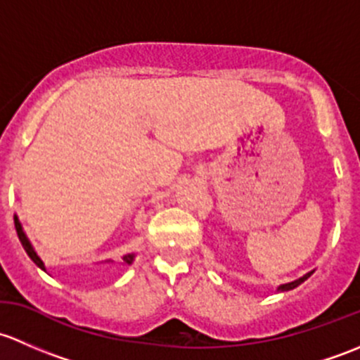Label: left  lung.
I'll use <instances>...</instances> for the list:
<instances>
[{"instance_id":"obj_1","label":"left lung","mask_w":360,"mask_h":360,"mask_svg":"<svg viewBox=\"0 0 360 360\" xmlns=\"http://www.w3.org/2000/svg\"><path fill=\"white\" fill-rule=\"evenodd\" d=\"M312 274H314V270H312V272H307L305 276H302V277H300V279L291 281V283H286V284H281V286H277V290H276V291H277V292H284V291H291V290H295V288H298L300 284L305 283V281L309 279V277L312 276Z\"/></svg>"}]
</instances>
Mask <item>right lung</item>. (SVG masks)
Returning a JSON list of instances; mask_svg holds the SVG:
<instances>
[{
	"mask_svg": "<svg viewBox=\"0 0 360 360\" xmlns=\"http://www.w3.org/2000/svg\"><path fill=\"white\" fill-rule=\"evenodd\" d=\"M13 220H15V229H17V236H18V239H20L22 246H24L25 253L29 255V258H31V260L34 262L36 265L39 266V269L46 272V266H44V262L41 260V258H39V255L36 253L34 246H32V244H31L29 237L25 236V232H24V229H22V224H20V220H18L17 214H15V217H13ZM133 260H135V253H128V255H124L123 260H121V263H123V265H131ZM105 263H112V260H105Z\"/></svg>",
	"mask_w": 360,
	"mask_h": 360,
	"instance_id": "1",
	"label": "right lung"
}]
</instances>
